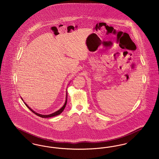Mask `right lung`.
<instances>
[{"instance_id":"obj_1","label":"right lung","mask_w":159,"mask_h":159,"mask_svg":"<svg viewBox=\"0 0 159 159\" xmlns=\"http://www.w3.org/2000/svg\"><path fill=\"white\" fill-rule=\"evenodd\" d=\"M21 99H22V98H21ZM66 102H67V93H66V102H65V104H64V106H63L59 110L57 111L56 112H54V113H52V114H50V115H41V114H39V113H38L37 112L34 111L33 110H32L26 103H25V104L26 105V106L28 107L29 109L32 112H33V113H34L35 115H37L38 116H40V117H41V118H50V117H52V116H56V115H59L60 113H61L62 112H63V111L64 110V109H65V107H66Z\"/></svg>"}]
</instances>
